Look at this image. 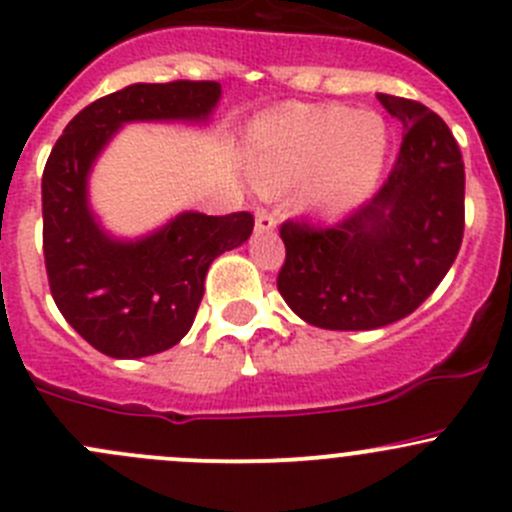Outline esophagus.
<instances>
[{"instance_id": "1", "label": "esophagus", "mask_w": 512, "mask_h": 512, "mask_svg": "<svg viewBox=\"0 0 512 512\" xmlns=\"http://www.w3.org/2000/svg\"><path fill=\"white\" fill-rule=\"evenodd\" d=\"M255 227L260 232H270L277 227V217L270 210H257L255 212Z\"/></svg>"}]
</instances>
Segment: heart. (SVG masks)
I'll return each mask as SVG.
<instances>
[{"label": "heart", "mask_w": 512, "mask_h": 512, "mask_svg": "<svg viewBox=\"0 0 512 512\" xmlns=\"http://www.w3.org/2000/svg\"><path fill=\"white\" fill-rule=\"evenodd\" d=\"M388 147V127L375 112L290 109L257 130V180L262 187H287L320 167L310 200L345 205L375 187Z\"/></svg>", "instance_id": "obj_1"}]
</instances>
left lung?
Wrapping results in <instances>:
<instances>
[{
	"mask_svg": "<svg viewBox=\"0 0 512 512\" xmlns=\"http://www.w3.org/2000/svg\"><path fill=\"white\" fill-rule=\"evenodd\" d=\"M403 124L398 160L370 202L335 222L285 220L277 290L325 330H375L418 310L465 230V165L448 124L415 99L377 94Z\"/></svg>",
	"mask_w": 512,
	"mask_h": 512,
	"instance_id": "8db88e82",
	"label": "left lung"
}]
</instances>
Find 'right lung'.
<instances>
[{
  "mask_svg": "<svg viewBox=\"0 0 512 512\" xmlns=\"http://www.w3.org/2000/svg\"><path fill=\"white\" fill-rule=\"evenodd\" d=\"M220 84H130L87 104L64 127L42 175V247L64 320L109 357L170 350L187 335L212 260L250 237V212H185L140 242H114L87 207V175L109 137L132 119H205Z\"/></svg>",
  "mask_w": 512,
  "mask_h": 512,
  "instance_id": "add662e5",
  "label": "right lung"
}]
</instances>
